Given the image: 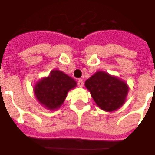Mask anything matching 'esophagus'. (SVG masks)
I'll return each instance as SVG.
<instances>
[{
	"mask_svg": "<svg viewBox=\"0 0 155 155\" xmlns=\"http://www.w3.org/2000/svg\"><path fill=\"white\" fill-rule=\"evenodd\" d=\"M83 80L82 79H79L78 81V86H79V87H82L83 86Z\"/></svg>",
	"mask_w": 155,
	"mask_h": 155,
	"instance_id": "34e87169",
	"label": "esophagus"
}]
</instances>
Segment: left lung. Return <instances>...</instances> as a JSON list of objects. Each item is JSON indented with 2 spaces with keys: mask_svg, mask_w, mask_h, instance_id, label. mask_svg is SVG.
Instances as JSON below:
<instances>
[{
  "mask_svg": "<svg viewBox=\"0 0 155 155\" xmlns=\"http://www.w3.org/2000/svg\"><path fill=\"white\" fill-rule=\"evenodd\" d=\"M85 86L98 107L106 111L120 108L126 100L129 86L117 77L98 71L87 79Z\"/></svg>",
  "mask_w": 155,
  "mask_h": 155,
  "instance_id": "8db88e82",
  "label": "left lung"
}]
</instances>
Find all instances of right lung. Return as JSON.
<instances>
[{"instance_id":"right-lung-1","label":"right lung","mask_w":155,"mask_h":155,"mask_svg":"<svg viewBox=\"0 0 155 155\" xmlns=\"http://www.w3.org/2000/svg\"><path fill=\"white\" fill-rule=\"evenodd\" d=\"M76 86V81L71 77L54 69L48 77L42 78L35 84V95L44 107L48 110H56L64 103L68 92Z\"/></svg>"}]
</instances>
